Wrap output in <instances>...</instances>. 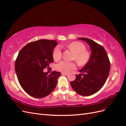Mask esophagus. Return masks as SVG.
<instances>
[{"mask_svg": "<svg viewBox=\"0 0 126 126\" xmlns=\"http://www.w3.org/2000/svg\"><path fill=\"white\" fill-rule=\"evenodd\" d=\"M62 75H68V74L67 73H63V72H62Z\"/></svg>", "mask_w": 126, "mask_h": 126, "instance_id": "34e87169", "label": "esophagus"}]
</instances>
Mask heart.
Instances as JSON below:
<instances>
[{
    "label": "heart",
    "instance_id": "b5f03b06",
    "mask_svg": "<svg viewBox=\"0 0 126 126\" xmlns=\"http://www.w3.org/2000/svg\"><path fill=\"white\" fill-rule=\"evenodd\" d=\"M67 48L74 53L73 59L80 66H85L89 62L90 58V53L86 50V46L83 43L79 41H74L67 46ZM62 52L59 46H56L53 50L52 57L55 61H58L62 58ZM76 68V64L73 62H67L62 61L56 66V69L63 73H68L70 70Z\"/></svg>",
    "mask_w": 126,
    "mask_h": 126
}]
</instances>
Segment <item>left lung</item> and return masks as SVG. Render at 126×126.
<instances>
[{"mask_svg": "<svg viewBox=\"0 0 126 126\" xmlns=\"http://www.w3.org/2000/svg\"><path fill=\"white\" fill-rule=\"evenodd\" d=\"M78 39L86 41L90 46L91 54L89 62L76 75L74 81L70 82L76 93L83 96L94 94L100 90L109 74L110 63L107 54L102 46L86 38Z\"/></svg>", "mask_w": 126, "mask_h": 126, "instance_id": "left-lung-1", "label": "left lung"}]
</instances>
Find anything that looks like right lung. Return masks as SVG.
<instances>
[{"label": "right lung", "instance_id": "right-lung-1", "mask_svg": "<svg viewBox=\"0 0 126 126\" xmlns=\"http://www.w3.org/2000/svg\"><path fill=\"white\" fill-rule=\"evenodd\" d=\"M56 40L41 39L31 42L22 48L15 62V71L22 88L33 97L48 96L56 88L60 72L48 75L43 70L54 62L52 51Z\"/></svg>", "mask_w": 126, "mask_h": 126}]
</instances>
